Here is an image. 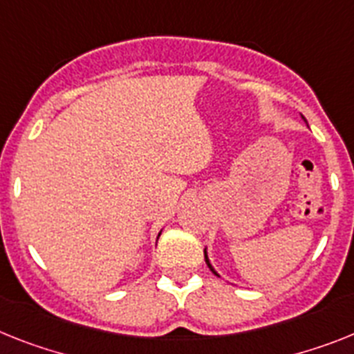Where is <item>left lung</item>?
<instances>
[{"label": "left lung", "instance_id": "1", "mask_svg": "<svg viewBox=\"0 0 354 354\" xmlns=\"http://www.w3.org/2000/svg\"><path fill=\"white\" fill-rule=\"evenodd\" d=\"M304 122H306V118H304ZM205 263H207V266H209V268H210V272H212L214 275H218V273H216V270L212 268V264L209 263V257H207V252H205Z\"/></svg>", "mask_w": 354, "mask_h": 354}]
</instances>
